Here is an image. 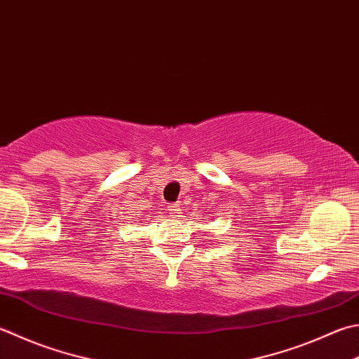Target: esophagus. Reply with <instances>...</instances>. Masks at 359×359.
I'll use <instances>...</instances> for the list:
<instances>
[{"label": "esophagus", "mask_w": 359, "mask_h": 359, "mask_svg": "<svg viewBox=\"0 0 359 359\" xmlns=\"http://www.w3.org/2000/svg\"><path fill=\"white\" fill-rule=\"evenodd\" d=\"M168 210H170V213L172 216H179L180 215V205H179V203H171V205H168Z\"/></svg>", "instance_id": "obj_1"}]
</instances>
